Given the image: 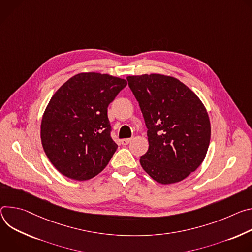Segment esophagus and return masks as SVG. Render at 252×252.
Returning <instances> with one entry per match:
<instances>
[{"label": "esophagus", "instance_id": "obj_1", "mask_svg": "<svg viewBox=\"0 0 252 252\" xmlns=\"http://www.w3.org/2000/svg\"><path fill=\"white\" fill-rule=\"evenodd\" d=\"M132 140V138H127V139H122L121 140V143L122 145H128Z\"/></svg>", "mask_w": 252, "mask_h": 252}]
</instances>
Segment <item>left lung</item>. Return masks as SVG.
Wrapping results in <instances>:
<instances>
[{"mask_svg":"<svg viewBox=\"0 0 252 252\" xmlns=\"http://www.w3.org/2000/svg\"><path fill=\"white\" fill-rule=\"evenodd\" d=\"M148 129L142 168L161 184L185 179L203 162L210 143L207 111L178 79L160 74L128 76Z\"/></svg>","mask_w":252,"mask_h":252,"instance_id":"left-lung-1","label":"left lung"}]
</instances>
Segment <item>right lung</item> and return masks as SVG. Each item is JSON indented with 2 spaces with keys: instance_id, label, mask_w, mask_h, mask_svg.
Returning <instances> with one entry per match:
<instances>
[{
  "instance_id": "right-lung-1",
  "label": "right lung",
  "mask_w": 252,
  "mask_h": 252,
  "mask_svg": "<svg viewBox=\"0 0 252 252\" xmlns=\"http://www.w3.org/2000/svg\"><path fill=\"white\" fill-rule=\"evenodd\" d=\"M126 85V80L108 74L80 73L53 95L42 118L41 140L60 173L83 181L107 166L118 147L107 109Z\"/></svg>"
}]
</instances>
